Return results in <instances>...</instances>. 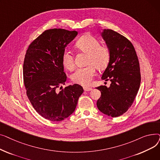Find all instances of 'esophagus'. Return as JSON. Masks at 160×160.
Segmentation results:
<instances>
[{"instance_id":"esophagus-1","label":"esophagus","mask_w":160,"mask_h":160,"mask_svg":"<svg viewBox=\"0 0 160 160\" xmlns=\"http://www.w3.org/2000/svg\"><path fill=\"white\" fill-rule=\"evenodd\" d=\"M83 89H84V91H89L92 90V88H90V87H83Z\"/></svg>"}]
</instances>
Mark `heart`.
Listing matches in <instances>:
<instances>
[{"label": "heart", "instance_id": "heart-1", "mask_svg": "<svg viewBox=\"0 0 160 160\" xmlns=\"http://www.w3.org/2000/svg\"><path fill=\"white\" fill-rule=\"evenodd\" d=\"M76 47L81 51L87 53L84 67L78 68L72 75V81L82 86H89L96 74V67L102 69L108 65L110 60V51L104 45H100V41L95 37L87 34L80 38L76 42ZM62 62L66 69L72 71L75 63L72 52L65 49L62 55Z\"/></svg>", "mask_w": 160, "mask_h": 160}]
</instances>
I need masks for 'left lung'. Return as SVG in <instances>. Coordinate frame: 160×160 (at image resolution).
<instances>
[{
    "instance_id": "left-lung-1",
    "label": "left lung",
    "mask_w": 160,
    "mask_h": 160,
    "mask_svg": "<svg viewBox=\"0 0 160 160\" xmlns=\"http://www.w3.org/2000/svg\"><path fill=\"white\" fill-rule=\"evenodd\" d=\"M102 36L110 51V60L102 79L112 82L110 88L100 86L97 106L102 113L117 117L127 112L139 89L141 73L138 58L132 43L124 36L110 29Z\"/></svg>"
}]
</instances>
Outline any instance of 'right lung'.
Instances as JSON below:
<instances>
[{
	"label": "right lung",
	"mask_w": 160,
	"mask_h": 160,
	"mask_svg": "<svg viewBox=\"0 0 160 160\" xmlns=\"http://www.w3.org/2000/svg\"><path fill=\"white\" fill-rule=\"evenodd\" d=\"M75 30L62 28L45 30L29 45L23 63V81L33 108L43 118L61 121L75 110L83 89L78 84L64 85L62 55L65 47L77 36Z\"/></svg>",
	"instance_id": "1"
}]
</instances>
